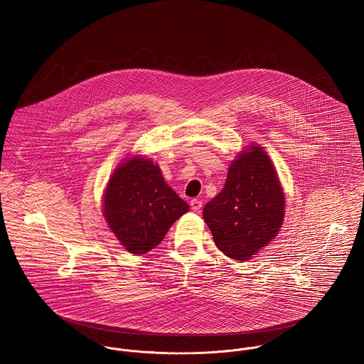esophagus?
Instances as JSON below:
<instances>
[{
  "label": "esophagus",
  "mask_w": 364,
  "mask_h": 364,
  "mask_svg": "<svg viewBox=\"0 0 364 364\" xmlns=\"http://www.w3.org/2000/svg\"><path fill=\"white\" fill-rule=\"evenodd\" d=\"M190 205H191V209H193L194 212H199L200 208H202V202H200L199 199H191Z\"/></svg>",
  "instance_id": "obj_1"
}]
</instances>
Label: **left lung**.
Here are the masks:
<instances>
[{"instance_id":"obj_1","label":"left lung","mask_w":364,"mask_h":364,"mask_svg":"<svg viewBox=\"0 0 364 364\" xmlns=\"http://www.w3.org/2000/svg\"><path fill=\"white\" fill-rule=\"evenodd\" d=\"M202 213L216 247L231 259L250 260L277 237L285 194L264 148L250 145L235 156L223 190Z\"/></svg>"}]
</instances>
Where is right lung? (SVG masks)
Segmentation results:
<instances>
[{"label":"right lung","mask_w":364,"mask_h":364,"mask_svg":"<svg viewBox=\"0 0 364 364\" xmlns=\"http://www.w3.org/2000/svg\"><path fill=\"white\" fill-rule=\"evenodd\" d=\"M188 209L165 181L159 165L142 155L124 158L117 165L102 198L108 227L133 255L159 245L171 224Z\"/></svg>","instance_id":"obj_1"}]
</instances>
